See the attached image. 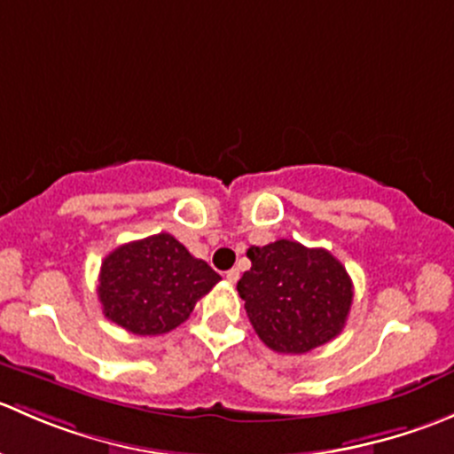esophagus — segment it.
I'll return each mask as SVG.
<instances>
[{
  "label": "esophagus",
  "instance_id": "1",
  "mask_svg": "<svg viewBox=\"0 0 454 454\" xmlns=\"http://www.w3.org/2000/svg\"><path fill=\"white\" fill-rule=\"evenodd\" d=\"M226 281L228 283H237V281H239V270H228V272H226Z\"/></svg>",
  "mask_w": 454,
  "mask_h": 454
}]
</instances>
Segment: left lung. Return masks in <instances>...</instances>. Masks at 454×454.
I'll use <instances>...</instances> for the list:
<instances>
[{
  "label": "left lung",
  "mask_w": 454,
  "mask_h": 454,
  "mask_svg": "<svg viewBox=\"0 0 454 454\" xmlns=\"http://www.w3.org/2000/svg\"><path fill=\"white\" fill-rule=\"evenodd\" d=\"M253 268L237 283L256 336L278 354H308L333 340L347 323L354 283L323 248L299 241L250 246Z\"/></svg>",
  "instance_id": "obj_1"
}]
</instances>
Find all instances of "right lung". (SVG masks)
Segmentation results:
<instances>
[{"label": "right lung", "instance_id": "add662e5", "mask_svg": "<svg viewBox=\"0 0 454 454\" xmlns=\"http://www.w3.org/2000/svg\"><path fill=\"white\" fill-rule=\"evenodd\" d=\"M222 281L168 232L118 246L98 277L103 314L136 336H160L184 323L195 303Z\"/></svg>", "mask_w": 454, "mask_h": 454}]
</instances>
